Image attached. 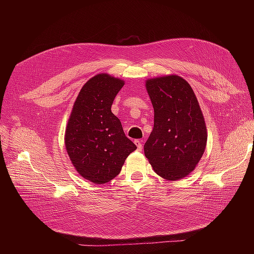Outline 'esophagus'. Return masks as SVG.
Masks as SVG:
<instances>
[{
	"mask_svg": "<svg viewBox=\"0 0 254 254\" xmlns=\"http://www.w3.org/2000/svg\"><path fill=\"white\" fill-rule=\"evenodd\" d=\"M134 143H135V145L137 146V150H139V151H142V149H143L142 140H134Z\"/></svg>",
	"mask_w": 254,
	"mask_h": 254,
	"instance_id": "34e87169",
	"label": "esophagus"
}]
</instances>
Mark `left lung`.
<instances>
[{
  "label": "left lung",
  "mask_w": 254,
  "mask_h": 254,
  "mask_svg": "<svg viewBox=\"0 0 254 254\" xmlns=\"http://www.w3.org/2000/svg\"><path fill=\"white\" fill-rule=\"evenodd\" d=\"M155 110L153 129L144 145L153 171L179 180L194 171L206 145V128L196 95L177 75L146 81Z\"/></svg>",
  "instance_id": "1"
}]
</instances>
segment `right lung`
<instances>
[{
    "label": "right lung",
    "instance_id": "1",
    "mask_svg": "<svg viewBox=\"0 0 254 254\" xmlns=\"http://www.w3.org/2000/svg\"><path fill=\"white\" fill-rule=\"evenodd\" d=\"M124 81L107 74L92 77L81 88L65 131V147L84 179L104 184L117 177L136 146L125 135L111 112Z\"/></svg>",
    "mask_w": 254,
    "mask_h": 254
}]
</instances>
